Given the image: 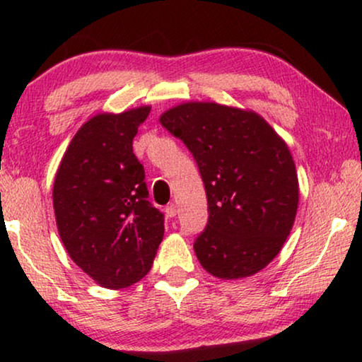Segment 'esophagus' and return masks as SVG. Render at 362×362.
I'll list each match as a JSON object with an SVG mask.
<instances>
[{"label":"esophagus","instance_id":"1","mask_svg":"<svg viewBox=\"0 0 362 362\" xmlns=\"http://www.w3.org/2000/svg\"><path fill=\"white\" fill-rule=\"evenodd\" d=\"M176 206L175 204H168L166 206V209H165V214H166V217H170V219H171V217H175L176 216Z\"/></svg>","mask_w":362,"mask_h":362}]
</instances>
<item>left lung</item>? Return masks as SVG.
<instances>
[{
	"label": "left lung",
	"instance_id": "left-lung-1",
	"mask_svg": "<svg viewBox=\"0 0 362 362\" xmlns=\"http://www.w3.org/2000/svg\"><path fill=\"white\" fill-rule=\"evenodd\" d=\"M160 123L189 148L206 187L209 221L197 260L222 280L255 275L279 255L298 209V176L284 138L254 110L186 102Z\"/></svg>",
	"mask_w": 362,
	"mask_h": 362
}]
</instances>
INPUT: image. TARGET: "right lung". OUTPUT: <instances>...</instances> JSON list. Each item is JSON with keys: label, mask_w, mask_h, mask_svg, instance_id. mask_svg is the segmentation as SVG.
Instances as JSON below:
<instances>
[{"label": "right lung", "mask_w": 362, "mask_h": 362, "mask_svg": "<svg viewBox=\"0 0 362 362\" xmlns=\"http://www.w3.org/2000/svg\"><path fill=\"white\" fill-rule=\"evenodd\" d=\"M150 105L97 113L78 128L52 189L59 235L77 267L103 288H127L150 272L165 234L148 201L133 138Z\"/></svg>", "instance_id": "add662e5"}]
</instances>
